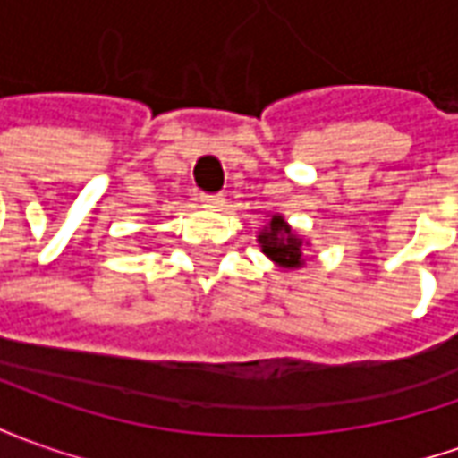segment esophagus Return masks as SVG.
I'll use <instances>...</instances> for the list:
<instances>
[{"instance_id": "34e87169", "label": "esophagus", "mask_w": 458, "mask_h": 458, "mask_svg": "<svg viewBox=\"0 0 458 458\" xmlns=\"http://www.w3.org/2000/svg\"><path fill=\"white\" fill-rule=\"evenodd\" d=\"M199 204L207 207V209H219L224 204V197L222 194H204V191H201V194H199Z\"/></svg>"}]
</instances>
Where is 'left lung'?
<instances>
[{"label": "left lung", "mask_w": 458, "mask_h": 458, "mask_svg": "<svg viewBox=\"0 0 458 458\" xmlns=\"http://www.w3.org/2000/svg\"><path fill=\"white\" fill-rule=\"evenodd\" d=\"M259 244L261 251L282 267L301 264V242L292 234V229L286 226L282 216L271 219L269 229H264L259 234Z\"/></svg>", "instance_id": "1"}]
</instances>
